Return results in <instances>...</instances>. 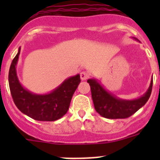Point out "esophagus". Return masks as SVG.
I'll use <instances>...</instances> for the list:
<instances>
[{
  "mask_svg": "<svg viewBox=\"0 0 160 160\" xmlns=\"http://www.w3.org/2000/svg\"><path fill=\"white\" fill-rule=\"evenodd\" d=\"M80 78H81V79L82 81H85V80H87V79L89 78V74L87 72L82 71L80 73Z\"/></svg>",
  "mask_w": 160,
  "mask_h": 160,
  "instance_id": "obj_1",
  "label": "esophagus"
}]
</instances>
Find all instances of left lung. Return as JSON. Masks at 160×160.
I'll list each match as a JSON object with an SVG mask.
<instances>
[{"label":"left lung","instance_id":"left-lung-1","mask_svg":"<svg viewBox=\"0 0 160 160\" xmlns=\"http://www.w3.org/2000/svg\"><path fill=\"white\" fill-rule=\"evenodd\" d=\"M134 40L138 42L135 38ZM91 89V95L96 111L107 118H126L135 114L138 110L143 107L152 94L153 78L145 94L134 99H123L117 97L103 87L97 79L87 80Z\"/></svg>","mask_w":160,"mask_h":160}]
</instances>
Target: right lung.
Segmentation results:
<instances>
[{"label": "right lung", "instance_id": "1", "mask_svg": "<svg viewBox=\"0 0 160 160\" xmlns=\"http://www.w3.org/2000/svg\"><path fill=\"white\" fill-rule=\"evenodd\" d=\"M21 47L11 63L8 84L15 105L25 115L38 121H55L67 113L70 101L81 82L80 74L65 79L58 87L46 94H35L23 87L17 73Z\"/></svg>", "mask_w": 160, "mask_h": 160}]
</instances>
